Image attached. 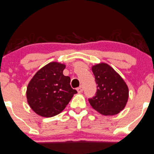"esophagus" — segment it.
<instances>
[{
	"instance_id": "esophagus-1",
	"label": "esophagus",
	"mask_w": 154,
	"mask_h": 154,
	"mask_svg": "<svg viewBox=\"0 0 154 154\" xmlns=\"http://www.w3.org/2000/svg\"><path fill=\"white\" fill-rule=\"evenodd\" d=\"M77 90L78 93H82V92L83 91V88H82V86H80L79 88H77Z\"/></svg>"
}]
</instances>
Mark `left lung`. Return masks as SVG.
Returning <instances> with one entry per match:
<instances>
[{"label": "left lung", "instance_id": "left-lung-1", "mask_svg": "<svg viewBox=\"0 0 154 154\" xmlns=\"http://www.w3.org/2000/svg\"><path fill=\"white\" fill-rule=\"evenodd\" d=\"M91 69L97 90L94 97L88 99L90 105L103 115L119 114L125 107L128 99V88L123 79L104 63L93 66Z\"/></svg>", "mask_w": 154, "mask_h": 154}]
</instances>
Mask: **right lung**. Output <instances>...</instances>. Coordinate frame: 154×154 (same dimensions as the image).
Wrapping results in <instances>:
<instances>
[{
    "instance_id": "1",
    "label": "right lung",
    "mask_w": 154,
    "mask_h": 154,
    "mask_svg": "<svg viewBox=\"0 0 154 154\" xmlns=\"http://www.w3.org/2000/svg\"><path fill=\"white\" fill-rule=\"evenodd\" d=\"M65 68L64 64L49 63L41 68L29 82L27 102L38 115L44 117L57 115L77 93L71 87L70 77L63 74Z\"/></svg>"
}]
</instances>
